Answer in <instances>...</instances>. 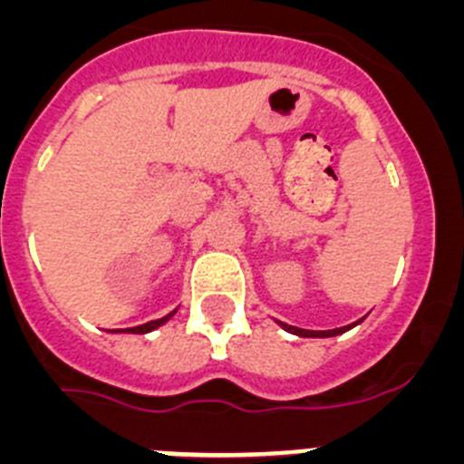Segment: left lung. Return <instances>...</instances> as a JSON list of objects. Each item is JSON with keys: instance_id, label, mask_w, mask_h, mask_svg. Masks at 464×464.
I'll list each match as a JSON object with an SVG mask.
<instances>
[{"instance_id": "obj_1", "label": "left lung", "mask_w": 464, "mask_h": 464, "mask_svg": "<svg viewBox=\"0 0 464 464\" xmlns=\"http://www.w3.org/2000/svg\"><path fill=\"white\" fill-rule=\"evenodd\" d=\"M364 318H360V321H355L353 325H343V327H337V330H302V327H295V325H288V323H281L276 321L278 325L283 327L285 332H290V334H297V337H314V339H325V337H337V334H343V332H348L351 327L360 325Z\"/></svg>"}]
</instances>
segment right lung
Listing matches in <instances>:
<instances>
[{
	"label": "right lung",
	"instance_id": "obj_1",
	"mask_svg": "<svg viewBox=\"0 0 464 464\" xmlns=\"http://www.w3.org/2000/svg\"><path fill=\"white\" fill-rule=\"evenodd\" d=\"M176 314V309L171 311V314H167L165 318H158V321H150V323H143V325H137V327H127V330H111V332H130V334H149V332L158 330L160 325H165L167 321H169L171 315Z\"/></svg>",
	"mask_w": 464,
	"mask_h": 464
}]
</instances>
